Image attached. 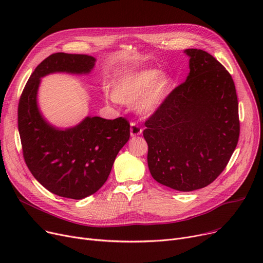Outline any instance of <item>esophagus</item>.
<instances>
[{"instance_id":"1","label":"esophagus","mask_w":263,"mask_h":263,"mask_svg":"<svg viewBox=\"0 0 263 263\" xmlns=\"http://www.w3.org/2000/svg\"><path fill=\"white\" fill-rule=\"evenodd\" d=\"M143 129L137 124L136 122H131L130 124V134L131 136H137V135H141L142 134Z\"/></svg>"}]
</instances>
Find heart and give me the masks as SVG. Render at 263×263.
Masks as SVG:
<instances>
[{
    "mask_svg": "<svg viewBox=\"0 0 263 263\" xmlns=\"http://www.w3.org/2000/svg\"><path fill=\"white\" fill-rule=\"evenodd\" d=\"M155 69L122 74L110 84L112 98L121 104L133 105L143 115L155 113L170 91L171 80Z\"/></svg>",
    "mask_w": 263,
    "mask_h": 263,
    "instance_id": "obj_1",
    "label": "heart"
}]
</instances>
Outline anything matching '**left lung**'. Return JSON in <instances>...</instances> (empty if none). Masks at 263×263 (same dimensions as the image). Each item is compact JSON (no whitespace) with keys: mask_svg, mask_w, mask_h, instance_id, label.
Wrapping results in <instances>:
<instances>
[{"mask_svg":"<svg viewBox=\"0 0 263 263\" xmlns=\"http://www.w3.org/2000/svg\"><path fill=\"white\" fill-rule=\"evenodd\" d=\"M190 73L145 122L148 167L156 181L191 192L212 183L237 147L239 104L226 68L203 50L186 49Z\"/></svg>","mask_w":263,"mask_h":263,"instance_id":"1","label":"left lung"}]
</instances>
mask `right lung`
<instances>
[{"label": "right lung", "mask_w": 263, "mask_h": 263, "mask_svg": "<svg viewBox=\"0 0 263 263\" xmlns=\"http://www.w3.org/2000/svg\"><path fill=\"white\" fill-rule=\"evenodd\" d=\"M96 59L85 54L54 53L31 74L18 106V129L24 161L36 180L61 197L82 199L107 180L115 158L130 137L123 118L86 117L76 127H53L40 114V79L54 72L89 73Z\"/></svg>", "instance_id": "add662e5"}]
</instances>
